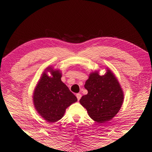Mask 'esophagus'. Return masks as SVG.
<instances>
[{
	"label": "esophagus",
	"instance_id": "obj_1",
	"mask_svg": "<svg viewBox=\"0 0 152 152\" xmlns=\"http://www.w3.org/2000/svg\"><path fill=\"white\" fill-rule=\"evenodd\" d=\"M81 97H82V95H81L80 93H77V94H76V97H77V99H78V101L80 99Z\"/></svg>",
	"mask_w": 152,
	"mask_h": 152
}]
</instances>
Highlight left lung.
<instances>
[{"label": "left lung", "mask_w": 152, "mask_h": 152, "mask_svg": "<svg viewBox=\"0 0 152 152\" xmlns=\"http://www.w3.org/2000/svg\"><path fill=\"white\" fill-rule=\"evenodd\" d=\"M85 88L88 93L81 97L80 104L93 120L107 123L119 112L124 99L123 91L114 74L110 70L103 76L97 72L91 74Z\"/></svg>", "instance_id": "obj_1"}]
</instances>
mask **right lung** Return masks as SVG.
<instances>
[{
    "instance_id": "add662e5",
    "label": "right lung",
    "mask_w": 152,
    "mask_h": 152,
    "mask_svg": "<svg viewBox=\"0 0 152 152\" xmlns=\"http://www.w3.org/2000/svg\"><path fill=\"white\" fill-rule=\"evenodd\" d=\"M47 69L51 72V77L46 72L36 86L33 102L35 109L49 122H55L64 116L66 108L77 102V98L68 87L61 80L59 70Z\"/></svg>"
}]
</instances>
